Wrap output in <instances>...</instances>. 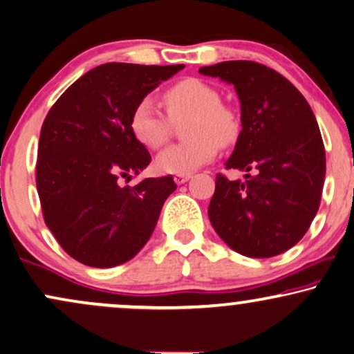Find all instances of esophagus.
Segmentation results:
<instances>
[{
  "instance_id": "obj_1",
  "label": "esophagus",
  "mask_w": 354,
  "mask_h": 354,
  "mask_svg": "<svg viewBox=\"0 0 354 354\" xmlns=\"http://www.w3.org/2000/svg\"><path fill=\"white\" fill-rule=\"evenodd\" d=\"M189 178H191V174H174L173 180L176 185H183V183L189 181Z\"/></svg>"
}]
</instances>
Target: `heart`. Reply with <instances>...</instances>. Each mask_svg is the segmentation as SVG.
I'll return each instance as SVG.
<instances>
[{
    "label": "heart",
    "mask_w": 354,
    "mask_h": 354,
    "mask_svg": "<svg viewBox=\"0 0 354 354\" xmlns=\"http://www.w3.org/2000/svg\"><path fill=\"white\" fill-rule=\"evenodd\" d=\"M163 114L145 97L133 107L129 127L136 140L149 150H158L171 136L173 124L183 125L181 144L168 147L156 156V168L169 174H187L203 167L217 153L218 145L229 147L239 137V115L221 102L214 86L198 78H185L165 89Z\"/></svg>",
    "instance_id": "1"
}]
</instances>
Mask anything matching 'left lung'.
Segmentation results:
<instances>
[{"instance_id": "8db88e82", "label": "left lung", "mask_w": 354, "mask_h": 354, "mask_svg": "<svg viewBox=\"0 0 354 354\" xmlns=\"http://www.w3.org/2000/svg\"><path fill=\"white\" fill-rule=\"evenodd\" d=\"M199 71L235 86L241 132L225 168L247 171L245 181L217 174L210 223L245 257L284 253L306 235L320 205L325 147L315 115L301 91L266 65L232 60Z\"/></svg>"}]
</instances>
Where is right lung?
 <instances>
[{
    "label": "right lung",
    "mask_w": 354,
    "mask_h": 354,
    "mask_svg": "<svg viewBox=\"0 0 354 354\" xmlns=\"http://www.w3.org/2000/svg\"><path fill=\"white\" fill-rule=\"evenodd\" d=\"M185 65L104 64L78 78L50 107L40 131L35 185L44 221L77 261L113 268L149 241L173 176L122 180L151 156L133 138V107Z\"/></svg>",
    "instance_id": "1"
}]
</instances>
